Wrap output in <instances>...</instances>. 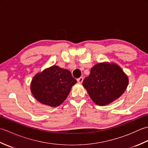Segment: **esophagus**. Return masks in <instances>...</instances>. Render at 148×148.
I'll return each instance as SVG.
<instances>
[{
	"label": "esophagus",
	"mask_w": 148,
	"mask_h": 148,
	"mask_svg": "<svg viewBox=\"0 0 148 148\" xmlns=\"http://www.w3.org/2000/svg\"><path fill=\"white\" fill-rule=\"evenodd\" d=\"M77 82L79 83H81L83 81V77H80L79 78H78V79H77Z\"/></svg>",
	"instance_id": "1"
}]
</instances>
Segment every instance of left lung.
<instances>
[{
  "label": "left lung",
  "mask_w": 148,
  "mask_h": 148,
  "mask_svg": "<svg viewBox=\"0 0 148 148\" xmlns=\"http://www.w3.org/2000/svg\"><path fill=\"white\" fill-rule=\"evenodd\" d=\"M128 78L116 64L99 63L91 69L83 85L97 105L106 106L118 99L126 90Z\"/></svg>",
  "instance_id": "left-lung-1"
}]
</instances>
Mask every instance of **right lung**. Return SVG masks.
Segmentation results:
<instances>
[{
  "instance_id": "add662e5",
  "label": "right lung",
  "mask_w": 148,
  "mask_h": 148,
  "mask_svg": "<svg viewBox=\"0 0 148 148\" xmlns=\"http://www.w3.org/2000/svg\"><path fill=\"white\" fill-rule=\"evenodd\" d=\"M76 82L70 71L53 65L34 77L30 90L37 101L56 107L67 99L72 86Z\"/></svg>"
}]
</instances>
